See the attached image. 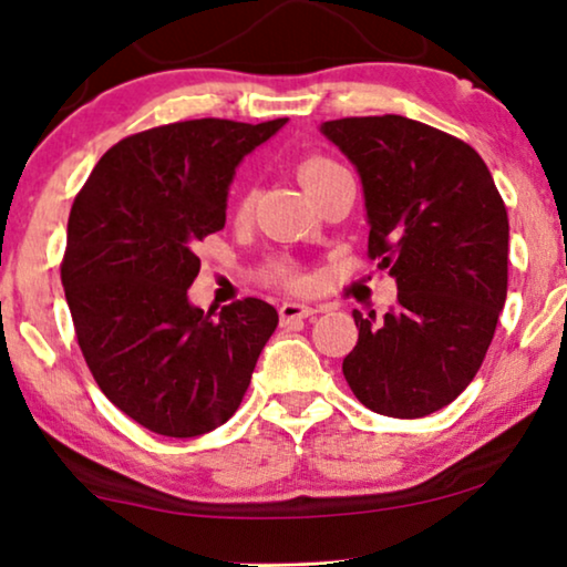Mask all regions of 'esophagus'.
<instances>
[{
  "instance_id": "esophagus-1",
  "label": "esophagus",
  "mask_w": 567,
  "mask_h": 567,
  "mask_svg": "<svg viewBox=\"0 0 567 567\" xmlns=\"http://www.w3.org/2000/svg\"><path fill=\"white\" fill-rule=\"evenodd\" d=\"M278 315H281V324H291L293 320H309V317H315L317 309L299 305V301H284V305L278 307Z\"/></svg>"
}]
</instances>
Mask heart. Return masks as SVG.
Listing matches in <instances>:
<instances>
[{
    "instance_id": "heart-1",
    "label": "heart",
    "mask_w": 567,
    "mask_h": 567,
    "mask_svg": "<svg viewBox=\"0 0 567 567\" xmlns=\"http://www.w3.org/2000/svg\"><path fill=\"white\" fill-rule=\"evenodd\" d=\"M336 167H338V162H332L328 157H307L305 162H301L299 175H301V181H305L307 190H309V188H312V185L320 183L322 177L328 175L330 169H336ZM250 204H252V190H247L245 198H243V206L247 208ZM266 278H268V281H274V284L291 286V289H293V286L305 284V278H301L299 270L293 268L291 262H286V260L270 262V266L266 268Z\"/></svg>"
}]
</instances>
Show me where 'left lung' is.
Listing matches in <instances>:
<instances>
[{"mask_svg": "<svg viewBox=\"0 0 567 567\" xmlns=\"http://www.w3.org/2000/svg\"><path fill=\"white\" fill-rule=\"evenodd\" d=\"M322 134L359 167L369 258L398 281L384 322L353 312L346 382L374 413L431 415L475 379L506 305V204L470 144L421 121L338 118Z\"/></svg>", "mask_w": 567, "mask_h": 567, "instance_id": "obj_1", "label": "left lung"}]
</instances>
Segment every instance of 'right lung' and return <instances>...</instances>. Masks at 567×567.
<instances>
[{"instance_id": "right-lung-1", "label": "right lung", "mask_w": 567, "mask_h": 567, "mask_svg": "<svg viewBox=\"0 0 567 567\" xmlns=\"http://www.w3.org/2000/svg\"><path fill=\"white\" fill-rule=\"evenodd\" d=\"M286 118L177 121L121 138L76 193L61 284L76 343L115 408L159 436L193 439L243 402L278 312L237 299L193 307L198 243L224 229L247 152Z\"/></svg>"}]
</instances>
